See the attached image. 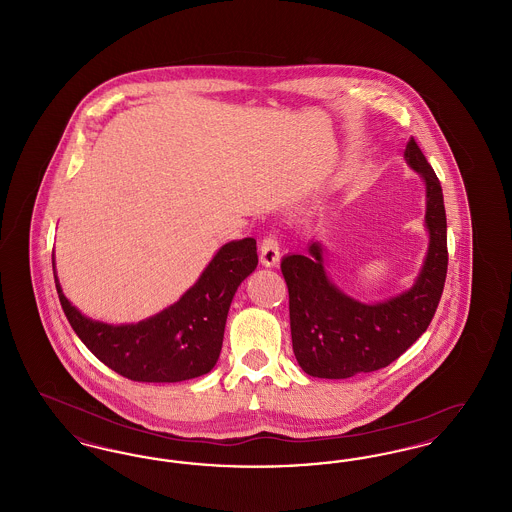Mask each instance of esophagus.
Wrapping results in <instances>:
<instances>
[{"mask_svg": "<svg viewBox=\"0 0 512 512\" xmlns=\"http://www.w3.org/2000/svg\"><path fill=\"white\" fill-rule=\"evenodd\" d=\"M259 251H261V255H259L261 263L265 267H276L278 265V261H280V244H278L276 236H272V234L265 236Z\"/></svg>", "mask_w": 512, "mask_h": 512, "instance_id": "1", "label": "esophagus"}]
</instances>
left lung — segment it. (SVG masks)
<instances>
[{
    "label": "left lung",
    "instance_id": "obj_1",
    "mask_svg": "<svg viewBox=\"0 0 512 512\" xmlns=\"http://www.w3.org/2000/svg\"><path fill=\"white\" fill-rule=\"evenodd\" d=\"M405 159L426 182L430 247L413 288L384 303L365 305L341 293L326 276L322 247L282 259L290 293L293 353L315 378H351L399 359L430 326L447 276V219L438 176L411 138Z\"/></svg>",
    "mask_w": 512,
    "mask_h": 512
}]
</instances>
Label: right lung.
<instances>
[{"mask_svg": "<svg viewBox=\"0 0 512 512\" xmlns=\"http://www.w3.org/2000/svg\"><path fill=\"white\" fill-rule=\"evenodd\" d=\"M257 263L253 238L222 245L174 305L138 324L122 326L80 315L61 292L55 268L53 276L65 317L103 365L134 382L172 384L203 376L217 365L232 297Z\"/></svg>", "mask_w": 512, "mask_h": 512, "instance_id": "obj_1", "label": "right lung"}]
</instances>
